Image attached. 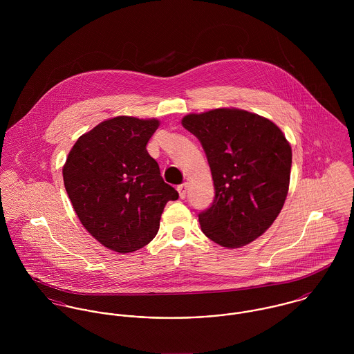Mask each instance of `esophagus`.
I'll return each mask as SVG.
<instances>
[{
    "label": "esophagus",
    "mask_w": 354,
    "mask_h": 354,
    "mask_svg": "<svg viewBox=\"0 0 354 354\" xmlns=\"http://www.w3.org/2000/svg\"><path fill=\"white\" fill-rule=\"evenodd\" d=\"M187 188H188V184H187V183H184V184H181V185L177 187L181 199H185V196H187Z\"/></svg>",
    "instance_id": "esophagus-1"
}]
</instances>
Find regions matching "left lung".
Segmentation results:
<instances>
[{"label":"left lung","instance_id":"1","mask_svg":"<svg viewBox=\"0 0 354 354\" xmlns=\"http://www.w3.org/2000/svg\"><path fill=\"white\" fill-rule=\"evenodd\" d=\"M181 122L202 143L214 180V202L199 212L203 233L226 248L252 243L286 201L289 142L274 122L240 109L188 114Z\"/></svg>","mask_w":354,"mask_h":354}]
</instances>
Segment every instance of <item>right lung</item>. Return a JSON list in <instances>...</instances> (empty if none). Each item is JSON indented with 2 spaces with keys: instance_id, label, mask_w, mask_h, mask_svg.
<instances>
[{
  "instance_id": "obj_1",
  "label": "right lung",
  "mask_w": 354,
  "mask_h": 354,
  "mask_svg": "<svg viewBox=\"0 0 354 354\" xmlns=\"http://www.w3.org/2000/svg\"><path fill=\"white\" fill-rule=\"evenodd\" d=\"M158 127L155 118L106 120L77 139L64 165V185L82 225L111 251L147 245L166 203L178 199L146 149Z\"/></svg>"
}]
</instances>
